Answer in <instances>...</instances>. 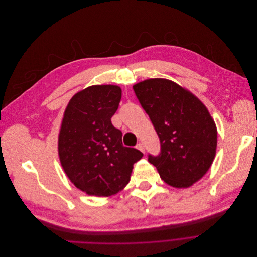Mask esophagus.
<instances>
[{
	"label": "esophagus",
	"mask_w": 257,
	"mask_h": 257,
	"mask_svg": "<svg viewBox=\"0 0 257 257\" xmlns=\"http://www.w3.org/2000/svg\"><path fill=\"white\" fill-rule=\"evenodd\" d=\"M136 148L138 149V150H140L141 152H143V153H145V148H144V145L142 144V143H139L137 146H136Z\"/></svg>",
	"instance_id": "obj_1"
}]
</instances>
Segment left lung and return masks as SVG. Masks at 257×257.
<instances>
[{"label":"left lung","mask_w":257,"mask_h":257,"mask_svg":"<svg viewBox=\"0 0 257 257\" xmlns=\"http://www.w3.org/2000/svg\"><path fill=\"white\" fill-rule=\"evenodd\" d=\"M159 137L161 152L149 155L170 186L189 187L210 169L216 155L217 126L202 102L166 79H149L134 87Z\"/></svg>","instance_id":"8db88e82"}]
</instances>
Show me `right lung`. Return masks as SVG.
I'll return each mask as SVG.
<instances>
[{"label": "right lung", "instance_id": "add662e5", "mask_svg": "<svg viewBox=\"0 0 257 257\" xmlns=\"http://www.w3.org/2000/svg\"><path fill=\"white\" fill-rule=\"evenodd\" d=\"M121 99L115 85L90 86L70 100L59 135V156L74 185L89 195L110 196L128 183L134 164L143 157L122 145L111 123Z\"/></svg>", "mask_w": 257, "mask_h": 257}]
</instances>
